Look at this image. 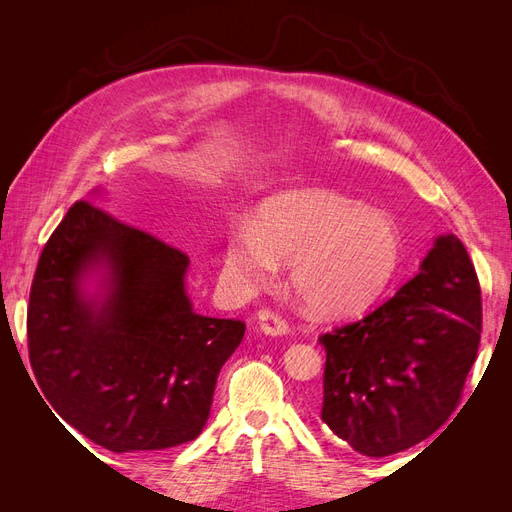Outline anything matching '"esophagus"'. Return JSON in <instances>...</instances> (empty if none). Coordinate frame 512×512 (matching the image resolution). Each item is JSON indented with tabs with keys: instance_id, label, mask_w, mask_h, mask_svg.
I'll return each mask as SVG.
<instances>
[{
	"instance_id": "1",
	"label": "esophagus",
	"mask_w": 512,
	"mask_h": 512,
	"mask_svg": "<svg viewBox=\"0 0 512 512\" xmlns=\"http://www.w3.org/2000/svg\"><path fill=\"white\" fill-rule=\"evenodd\" d=\"M256 320H258V329L267 335H286L290 331L288 320L269 307H262Z\"/></svg>"
}]
</instances>
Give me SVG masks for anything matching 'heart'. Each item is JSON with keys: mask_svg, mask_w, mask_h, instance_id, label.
<instances>
[{"mask_svg": "<svg viewBox=\"0 0 512 512\" xmlns=\"http://www.w3.org/2000/svg\"><path fill=\"white\" fill-rule=\"evenodd\" d=\"M399 230L380 211L324 190H299L262 205L256 224L232 230L224 273L239 292L265 288L292 260L290 282L320 314L359 312L391 282Z\"/></svg>", "mask_w": 512, "mask_h": 512, "instance_id": "obj_1", "label": "heart"}]
</instances>
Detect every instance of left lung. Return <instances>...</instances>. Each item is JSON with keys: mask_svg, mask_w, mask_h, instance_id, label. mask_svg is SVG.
<instances>
[{"mask_svg": "<svg viewBox=\"0 0 512 512\" xmlns=\"http://www.w3.org/2000/svg\"><path fill=\"white\" fill-rule=\"evenodd\" d=\"M483 327L466 247L438 237L421 271L365 318L318 337L320 418L356 453L386 457L438 431L461 401Z\"/></svg>", "mask_w": 512, "mask_h": 512, "instance_id": "8db88e82", "label": "left lung"}]
</instances>
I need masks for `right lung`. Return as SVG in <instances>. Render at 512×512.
<instances>
[{"label":"right lung","instance_id":"right-lung-1","mask_svg":"<svg viewBox=\"0 0 512 512\" xmlns=\"http://www.w3.org/2000/svg\"><path fill=\"white\" fill-rule=\"evenodd\" d=\"M188 265V254L91 200H76L40 254L29 363L53 410L108 451H164L198 438L220 369L241 344V320L194 312ZM94 266L109 269L102 304L80 290Z\"/></svg>","mask_w":512,"mask_h":512}]
</instances>
